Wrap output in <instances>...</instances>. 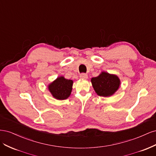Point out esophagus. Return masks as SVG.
Listing matches in <instances>:
<instances>
[{
  "instance_id": "esophagus-1",
  "label": "esophagus",
  "mask_w": 156,
  "mask_h": 156,
  "mask_svg": "<svg viewBox=\"0 0 156 156\" xmlns=\"http://www.w3.org/2000/svg\"><path fill=\"white\" fill-rule=\"evenodd\" d=\"M80 78L81 79H88V75L86 73H81L80 75Z\"/></svg>"
}]
</instances>
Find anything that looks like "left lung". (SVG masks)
Here are the masks:
<instances>
[{
  "mask_svg": "<svg viewBox=\"0 0 156 156\" xmlns=\"http://www.w3.org/2000/svg\"><path fill=\"white\" fill-rule=\"evenodd\" d=\"M92 87L98 96L108 97L113 95L119 89L120 81L116 75L103 72L96 77L91 79Z\"/></svg>",
  "mask_w": 156,
  "mask_h": 156,
  "instance_id": "obj_1",
  "label": "left lung"
}]
</instances>
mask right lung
<instances>
[{
  "label": "right lung",
  "mask_w": 156,
  "mask_h": 156,
  "mask_svg": "<svg viewBox=\"0 0 156 156\" xmlns=\"http://www.w3.org/2000/svg\"><path fill=\"white\" fill-rule=\"evenodd\" d=\"M72 80L65 79L63 76L57 77L49 84V92L56 100H63L67 99L71 94L73 86Z\"/></svg>",
  "instance_id": "obj_1"
}]
</instances>
